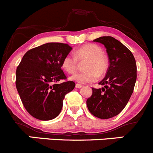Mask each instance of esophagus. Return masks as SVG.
Segmentation results:
<instances>
[{
	"label": "esophagus",
	"mask_w": 153,
	"mask_h": 153,
	"mask_svg": "<svg viewBox=\"0 0 153 153\" xmlns=\"http://www.w3.org/2000/svg\"><path fill=\"white\" fill-rule=\"evenodd\" d=\"M75 87L78 88V89H79V88L82 87V85H81V84H75Z\"/></svg>",
	"instance_id": "esophagus-1"
}]
</instances>
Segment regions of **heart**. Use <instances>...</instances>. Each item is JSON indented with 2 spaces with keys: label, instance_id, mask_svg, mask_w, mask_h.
<instances>
[{
  "label": "heart",
  "instance_id": "obj_1",
  "mask_svg": "<svg viewBox=\"0 0 153 153\" xmlns=\"http://www.w3.org/2000/svg\"><path fill=\"white\" fill-rule=\"evenodd\" d=\"M84 72H75L70 79L75 82L86 84L95 81L98 75L101 76L106 72L108 61L103 50L96 44H89L80 47L75 52V57L67 55L62 61V67L68 73H72L76 69L78 61H86Z\"/></svg>",
  "mask_w": 153,
  "mask_h": 153
}]
</instances>
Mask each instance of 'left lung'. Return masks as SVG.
Returning a JSON list of instances; mask_svg holds the SVG:
<instances>
[{"label":"left lung","mask_w":153,"mask_h":153,"mask_svg":"<svg viewBox=\"0 0 153 153\" xmlns=\"http://www.w3.org/2000/svg\"><path fill=\"white\" fill-rule=\"evenodd\" d=\"M93 41L105 47L109 66L99 82L104 87L92 88V96L86 100V105L94 116L107 119L118 115L127 104L136 81V63L130 50L115 38L103 36Z\"/></svg>","instance_id":"left-lung-1"}]
</instances>
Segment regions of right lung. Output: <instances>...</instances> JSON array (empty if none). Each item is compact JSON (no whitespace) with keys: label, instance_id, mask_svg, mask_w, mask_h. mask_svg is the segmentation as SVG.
<instances>
[{"label":"right lung","instance_id":"1","mask_svg":"<svg viewBox=\"0 0 153 153\" xmlns=\"http://www.w3.org/2000/svg\"><path fill=\"white\" fill-rule=\"evenodd\" d=\"M72 48L62 43H47L27 51L16 70V88L21 101L32 116L41 121L56 118L64 97L75 84L67 81L62 61Z\"/></svg>","mask_w":153,"mask_h":153}]
</instances>
